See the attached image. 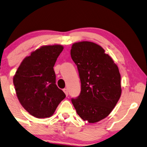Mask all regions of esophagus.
I'll list each match as a JSON object with an SVG mask.
<instances>
[{"mask_svg": "<svg viewBox=\"0 0 147 147\" xmlns=\"http://www.w3.org/2000/svg\"><path fill=\"white\" fill-rule=\"evenodd\" d=\"M63 91L64 92V93H65L66 96L67 97L68 95V89H63Z\"/></svg>", "mask_w": 147, "mask_h": 147, "instance_id": "1", "label": "esophagus"}]
</instances>
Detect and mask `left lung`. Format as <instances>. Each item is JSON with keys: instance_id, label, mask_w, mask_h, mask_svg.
I'll return each instance as SVG.
<instances>
[{"instance_id": "8db88e82", "label": "left lung", "mask_w": 147, "mask_h": 147, "mask_svg": "<svg viewBox=\"0 0 147 147\" xmlns=\"http://www.w3.org/2000/svg\"><path fill=\"white\" fill-rule=\"evenodd\" d=\"M77 64L81 91L72 103L84 121L95 123L109 116L121 96L118 66L102 47L87 41L74 43L70 50Z\"/></svg>"}]
</instances>
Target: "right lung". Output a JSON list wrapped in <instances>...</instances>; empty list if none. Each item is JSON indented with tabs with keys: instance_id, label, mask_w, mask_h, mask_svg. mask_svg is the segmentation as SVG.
<instances>
[{
	"instance_id": "1",
	"label": "right lung",
	"mask_w": 147,
	"mask_h": 147,
	"mask_svg": "<svg viewBox=\"0 0 147 147\" xmlns=\"http://www.w3.org/2000/svg\"><path fill=\"white\" fill-rule=\"evenodd\" d=\"M64 47L42 46L26 56L13 77L21 105L37 118L52 116L66 95L56 85L54 66Z\"/></svg>"
}]
</instances>
